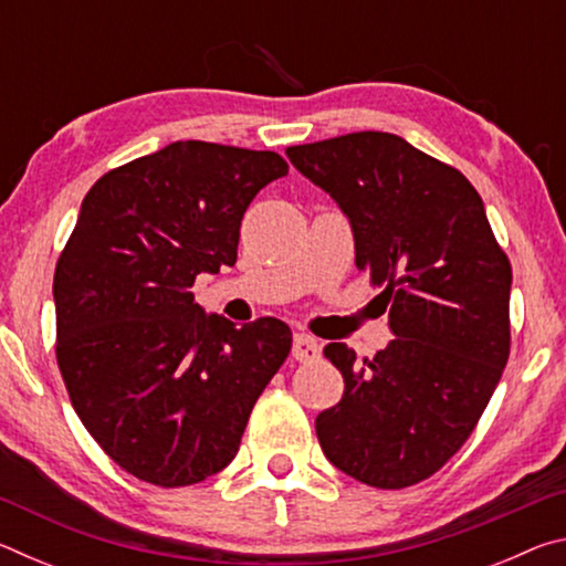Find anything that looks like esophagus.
Wrapping results in <instances>:
<instances>
[{
	"label": "esophagus",
	"mask_w": 566,
	"mask_h": 566,
	"mask_svg": "<svg viewBox=\"0 0 566 566\" xmlns=\"http://www.w3.org/2000/svg\"><path fill=\"white\" fill-rule=\"evenodd\" d=\"M292 357L296 361H314L319 359V344L310 334H294L292 342Z\"/></svg>",
	"instance_id": "esophagus-1"
}]
</instances>
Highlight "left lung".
<instances>
[{
	"mask_svg": "<svg viewBox=\"0 0 566 566\" xmlns=\"http://www.w3.org/2000/svg\"><path fill=\"white\" fill-rule=\"evenodd\" d=\"M286 157L349 219L354 262L381 286L395 334L364 364L347 344L324 347L344 395L314 421L322 452L361 484L405 490L459 452L500 385L512 264L462 171L397 134L354 132Z\"/></svg>",
	"mask_w": 566,
	"mask_h": 566,
	"instance_id": "8db88e82",
	"label": "left lung"
}]
</instances>
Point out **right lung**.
<instances>
[{
    "label": "right lung",
    "mask_w": 566,
    "mask_h": 566,
    "mask_svg": "<svg viewBox=\"0 0 566 566\" xmlns=\"http://www.w3.org/2000/svg\"><path fill=\"white\" fill-rule=\"evenodd\" d=\"M286 171L276 151L187 139L84 197L54 272L56 364L94 442L142 482L222 472L292 349L284 322L237 327L189 292L237 262L247 207Z\"/></svg>",
    "instance_id": "1"
}]
</instances>
